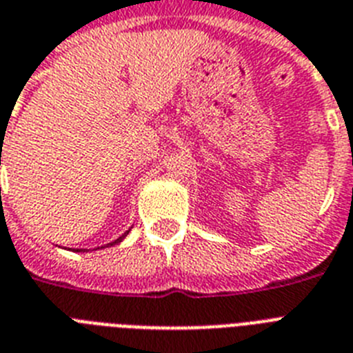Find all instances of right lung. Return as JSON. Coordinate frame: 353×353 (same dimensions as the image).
I'll return each instance as SVG.
<instances>
[{"label": "right lung", "mask_w": 353, "mask_h": 353, "mask_svg": "<svg viewBox=\"0 0 353 353\" xmlns=\"http://www.w3.org/2000/svg\"><path fill=\"white\" fill-rule=\"evenodd\" d=\"M123 237H125V236H123ZM123 237H119V239H117V241H114V245H116V243H119V241H121Z\"/></svg>", "instance_id": "obj_1"}]
</instances>
